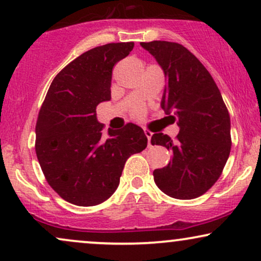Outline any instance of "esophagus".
<instances>
[{
  "instance_id": "1",
  "label": "esophagus",
  "mask_w": 261,
  "mask_h": 261,
  "mask_svg": "<svg viewBox=\"0 0 261 261\" xmlns=\"http://www.w3.org/2000/svg\"><path fill=\"white\" fill-rule=\"evenodd\" d=\"M143 131H145L146 137H147V140H148V147H149V146H151V137H152V133H151V131H149V130H146V128H145V130H143Z\"/></svg>"
}]
</instances>
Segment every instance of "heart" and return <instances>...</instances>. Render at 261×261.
<instances>
[{
	"label": "heart",
	"instance_id": "b5f03b06",
	"mask_svg": "<svg viewBox=\"0 0 261 261\" xmlns=\"http://www.w3.org/2000/svg\"><path fill=\"white\" fill-rule=\"evenodd\" d=\"M135 115H136V116H141V115H142V112H141V110H137V112L135 113Z\"/></svg>",
	"mask_w": 261,
	"mask_h": 261
}]
</instances>
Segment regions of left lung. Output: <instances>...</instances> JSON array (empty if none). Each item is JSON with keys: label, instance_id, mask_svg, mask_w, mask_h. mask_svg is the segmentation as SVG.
I'll list each match as a JSON object with an SVG mask.
<instances>
[{"label": "left lung", "instance_id": "8db88e82", "mask_svg": "<svg viewBox=\"0 0 261 261\" xmlns=\"http://www.w3.org/2000/svg\"><path fill=\"white\" fill-rule=\"evenodd\" d=\"M167 79L161 107L179 134H153L152 145L173 152L168 166L154 169L157 187L170 197L190 200L208 190L222 173L230 152V119L220 89L201 62L178 43H141Z\"/></svg>", "mask_w": 261, "mask_h": 261}]
</instances>
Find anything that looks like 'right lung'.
Listing matches in <instances>:
<instances>
[{"label":"right lung","instance_id":"1","mask_svg":"<svg viewBox=\"0 0 261 261\" xmlns=\"http://www.w3.org/2000/svg\"><path fill=\"white\" fill-rule=\"evenodd\" d=\"M134 43L97 46L62 68L50 85L35 126V152L47 182L66 201L94 206L109 199L120 182L125 162L147 147L140 126L108 131L97 106L112 99L114 65Z\"/></svg>","mask_w":261,"mask_h":261}]
</instances>
